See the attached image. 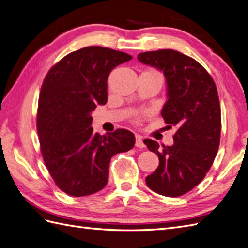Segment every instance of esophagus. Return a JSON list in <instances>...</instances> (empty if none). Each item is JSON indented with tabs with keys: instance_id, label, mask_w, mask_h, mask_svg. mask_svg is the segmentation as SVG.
<instances>
[{
	"instance_id": "34e87169",
	"label": "esophagus",
	"mask_w": 248,
	"mask_h": 248,
	"mask_svg": "<svg viewBox=\"0 0 248 248\" xmlns=\"http://www.w3.org/2000/svg\"><path fill=\"white\" fill-rule=\"evenodd\" d=\"M135 146L139 147V148H144L145 144L143 141V136H140L139 134L135 136Z\"/></svg>"
}]
</instances>
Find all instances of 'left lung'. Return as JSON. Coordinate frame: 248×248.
Returning <instances> with one entry per match:
<instances>
[{
    "label": "left lung",
    "mask_w": 248,
    "mask_h": 248,
    "mask_svg": "<svg viewBox=\"0 0 248 248\" xmlns=\"http://www.w3.org/2000/svg\"><path fill=\"white\" fill-rule=\"evenodd\" d=\"M138 59L164 73L167 101L161 114L168 127L177 128L172 146L144 140L160 160L146 183L163 196H181L202 181L217 154L222 116L217 85L197 61L178 51L144 52Z\"/></svg>",
    "instance_id": "1"
}]
</instances>
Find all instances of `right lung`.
<instances>
[{
  "label": "right lung",
  "mask_w": 248,
  "mask_h": 248,
  "mask_svg": "<svg viewBox=\"0 0 248 248\" xmlns=\"http://www.w3.org/2000/svg\"><path fill=\"white\" fill-rule=\"evenodd\" d=\"M130 60L124 52L86 46L62 57L45 78L37 112L40 150L56 186L70 196L101 191L112 156L135 144L129 130L100 135L91 127V113L108 101L109 72Z\"/></svg>",
  "instance_id": "add662e5"
}]
</instances>
